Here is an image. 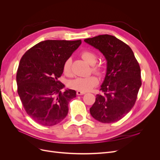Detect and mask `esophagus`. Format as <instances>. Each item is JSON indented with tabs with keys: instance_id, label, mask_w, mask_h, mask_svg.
I'll list each match as a JSON object with an SVG mask.
<instances>
[{
	"instance_id": "esophagus-1",
	"label": "esophagus",
	"mask_w": 160,
	"mask_h": 160,
	"mask_svg": "<svg viewBox=\"0 0 160 160\" xmlns=\"http://www.w3.org/2000/svg\"><path fill=\"white\" fill-rule=\"evenodd\" d=\"M84 94H85V92L81 91H77V95H84Z\"/></svg>"
}]
</instances>
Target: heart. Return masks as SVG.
<instances>
[{
    "instance_id": "heart-1",
    "label": "heart",
    "mask_w": 160,
    "mask_h": 160,
    "mask_svg": "<svg viewBox=\"0 0 160 160\" xmlns=\"http://www.w3.org/2000/svg\"><path fill=\"white\" fill-rule=\"evenodd\" d=\"M81 56L83 59L90 65H93L96 62L97 56L93 52L89 50H85L82 51ZM71 59L70 58L67 59L62 66V71L66 75H69L71 72ZM93 71L97 73L100 74L101 72V67L97 65L92 67ZM99 84V80L94 75H91L85 77H77L75 79L69 81L68 85L69 88L81 91H91L95 87Z\"/></svg>"
}]
</instances>
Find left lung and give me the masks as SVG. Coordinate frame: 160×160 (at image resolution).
<instances>
[{
  "label": "left lung",
  "mask_w": 160,
  "mask_h": 160,
  "mask_svg": "<svg viewBox=\"0 0 160 160\" xmlns=\"http://www.w3.org/2000/svg\"><path fill=\"white\" fill-rule=\"evenodd\" d=\"M85 42L98 49L107 61L106 75L90 108L94 119L110 123L122 119L135 105L142 85L141 70L132 49L109 35L86 38Z\"/></svg>",
  "instance_id": "8db88e82"
}]
</instances>
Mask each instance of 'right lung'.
<instances>
[{
    "instance_id": "obj_1",
    "label": "right lung",
    "mask_w": 160,
    "mask_h": 160,
    "mask_svg": "<svg viewBox=\"0 0 160 160\" xmlns=\"http://www.w3.org/2000/svg\"><path fill=\"white\" fill-rule=\"evenodd\" d=\"M81 44V40H47L22 57L17 73V91L27 114L37 123L52 126L62 122L76 91L66 89L58 79L65 61Z\"/></svg>"
}]
</instances>
